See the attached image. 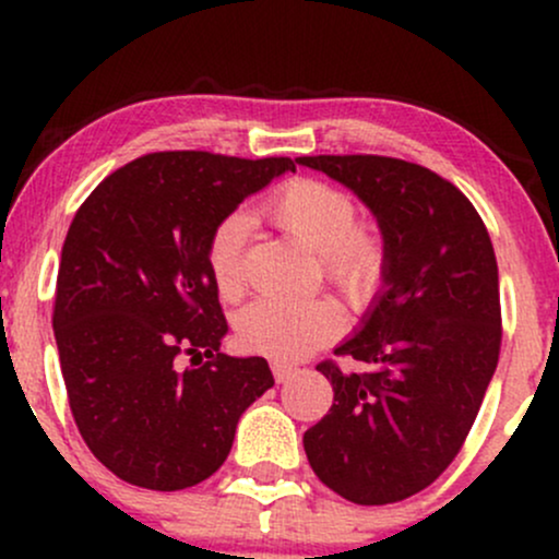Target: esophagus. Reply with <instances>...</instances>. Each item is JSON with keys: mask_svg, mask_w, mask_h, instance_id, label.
Returning <instances> with one entry per match:
<instances>
[{"mask_svg": "<svg viewBox=\"0 0 559 559\" xmlns=\"http://www.w3.org/2000/svg\"><path fill=\"white\" fill-rule=\"evenodd\" d=\"M271 370H273L275 381H278V383H286L288 378L294 376L292 365H286V362H281V360H273V362H271Z\"/></svg>", "mask_w": 559, "mask_h": 559, "instance_id": "esophagus-1", "label": "esophagus"}]
</instances>
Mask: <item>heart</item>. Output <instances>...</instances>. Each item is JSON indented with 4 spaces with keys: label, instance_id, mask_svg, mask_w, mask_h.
Returning a JSON list of instances; mask_svg holds the SVG:
<instances>
[{
    "label": "heart",
    "instance_id": "heart-1",
    "mask_svg": "<svg viewBox=\"0 0 559 559\" xmlns=\"http://www.w3.org/2000/svg\"><path fill=\"white\" fill-rule=\"evenodd\" d=\"M267 215L301 247L320 254V271L355 307L370 301L381 286L386 252L370 230L357 226V207L336 186L299 178L281 186L267 202ZM247 215L223 217L207 243V267L217 294L236 299L243 292ZM342 310L329 297L307 301L260 299L236 320L243 349L273 360H299L342 331Z\"/></svg>",
    "mask_w": 559,
    "mask_h": 559
}]
</instances>
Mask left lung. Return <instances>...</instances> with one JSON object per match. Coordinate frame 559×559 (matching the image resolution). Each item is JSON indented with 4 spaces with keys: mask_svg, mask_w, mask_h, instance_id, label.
I'll use <instances>...</instances> for the list:
<instances>
[{
    "mask_svg": "<svg viewBox=\"0 0 559 559\" xmlns=\"http://www.w3.org/2000/svg\"><path fill=\"white\" fill-rule=\"evenodd\" d=\"M297 163L360 199L386 252L381 288L333 349L368 373L318 365L333 404L305 433L307 460L349 502H400L447 471L497 370L502 316L489 230L463 191L420 165L373 155Z\"/></svg>",
    "mask_w": 559,
    "mask_h": 559,
    "instance_id": "left-lung-1",
    "label": "left lung"
}]
</instances>
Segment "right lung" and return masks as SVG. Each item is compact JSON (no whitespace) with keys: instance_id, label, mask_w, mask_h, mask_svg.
Masks as SVG:
<instances>
[{"instance_id":"obj_1","label":"right lung","mask_w":559,"mask_h":559,"mask_svg":"<svg viewBox=\"0 0 559 559\" xmlns=\"http://www.w3.org/2000/svg\"><path fill=\"white\" fill-rule=\"evenodd\" d=\"M288 170V157L155 152L107 176L70 223L52 318L62 378L86 447L128 484L178 491L213 476L275 383L262 357L221 352L207 243ZM181 350L197 369L177 370Z\"/></svg>"}]
</instances>
